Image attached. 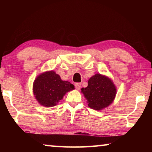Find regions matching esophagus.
I'll return each mask as SVG.
<instances>
[{"instance_id":"34e87169","label":"esophagus","mask_w":152,"mask_h":152,"mask_svg":"<svg viewBox=\"0 0 152 152\" xmlns=\"http://www.w3.org/2000/svg\"><path fill=\"white\" fill-rule=\"evenodd\" d=\"M74 86H75V88L77 90H80L81 88V83H75L74 84Z\"/></svg>"}]
</instances>
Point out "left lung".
<instances>
[{
  "label": "left lung",
  "instance_id": "obj_1",
  "mask_svg": "<svg viewBox=\"0 0 152 152\" xmlns=\"http://www.w3.org/2000/svg\"><path fill=\"white\" fill-rule=\"evenodd\" d=\"M116 88L107 77L96 74L88 82V86L82 88L88 102V107L94 110H101L107 107L114 100Z\"/></svg>",
  "mask_w": 152,
  "mask_h": 152
}]
</instances>
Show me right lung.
<instances>
[{
  "label": "right lung",
  "mask_w": 152,
  "mask_h": 152,
  "mask_svg": "<svg viewBox=\"0 0 152 152\" xmlns=\"http://www.w3.org/2000/svg\"><path fill=\"white\" fill-rule=\"evenodd\" d=\"M74 88L70 82L63 81L55 72L50 71L38 76L33 83V93L43 106L53 107L62 99L67 92Z\"/></svg>",
  "instance_id": "add662e5"
}]
</instances>
